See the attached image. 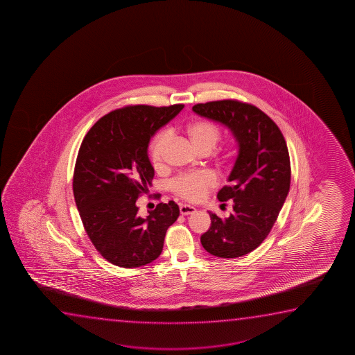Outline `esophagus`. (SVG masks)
I'll use <instances>...</instances> for the list:
<instances>
[{
  "mask_svg": "<svg viewBox=\"0 0 355 355\" xmlns=\"http://www.w3.org/2000/svg\"><path fill=\"white\" fill-rule=\"evenodd\" d=\"M180 214H183V216H188V214H195L196 209L193 207V206H190V205H180Z\"/></svg>",
  "mask_w": 355,
  "mask_h": 355,
  "instance_id": "34e87169",
  "label": "esophagus"
}]
</instances>
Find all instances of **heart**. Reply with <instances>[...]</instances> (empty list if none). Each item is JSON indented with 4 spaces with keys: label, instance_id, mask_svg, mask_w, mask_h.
Here are the masks:
<instances>
[{
    "label": "heart",
    "instance_id": "1",
    "mask_svg": "<svg viewBox=\"0 0 355 355\" xmlns=\"http://www.w3.org/2000/svg\"><path fill=\"white\" fill-rule=\"evenodd\" d=\"M185 135L191 144L200 153H211L216 146L218 144L222 131L220 127L209 121V120H196L185 127ZM168 143V135L166 132H161L154 138L149 146V156L153 166L155 168H161L164 166L166 146ZM216 184V178L212 173L202 172L196 175H180L172 183V188L175 194L188 200V201H200L204 199L209 188Z\"/></svg>",
    "mask_w": 355,
    "mask_h": 355
}]
</instances>
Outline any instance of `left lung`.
Masks as SVG:
<instances>
[{
	"mask_svg": "<svg viewBox=\"0 0 355 355\" xmlns=\"http://www.w3.org/2000/svg\"><path fill=\"white\" fill-rule=\"evenodd\" d=\"M193 112L228 127L239 149L228 177L232 184L217 194L219 201L233 200L234 212L224 219L209 212L211 227L200 240L214 256L241 257L267 238L286 200L291 182L286 141L277 123L248 103L217 101L196 104Z\"/></svg>",
	"mask_w": 355,
	"mask_h": 355,
	"instance_id": "1",
	"label": "left lung"
}]
</instances>
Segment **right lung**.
<instances>
[{
	"label": "right lung",
	"instance_id": "right-lung-1",
	"mask_svg": "<svg viewBox=\"0 0 355 355\" xmlns=\"http://www.w3.org/2000/svg\"><path fill=\"white\" fill-rule=\"evenodd\" d=\"M184 107L130 105L99 119L83 138L73 171L75 202L88 238L114 266L137 268L155 261L166 232L180 216L175 201L138 214L136 201L149 191L154 167L151 137Z\"/></svg>",
	"mask_w": 355,
	"mask_h": 355
}]
</instances>
